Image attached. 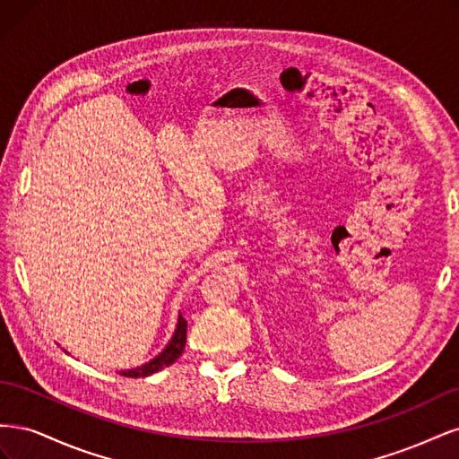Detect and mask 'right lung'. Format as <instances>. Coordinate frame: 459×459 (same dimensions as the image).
<instances>
[{
    "label": "right lung",
    "instance_id": "1",
    "mask_svg": "<svg viewBox=\"0 0 459 459\" xmlns=\"http://www.w3.org/2000/svg\"><path fill=\"white\" fill-rule=\"evenodd\" d=\"M186 335H187V322L182 317V314H179L176 329H174V335L169 341V344L164 346L162 352L152 359H149V362H145L143 366H137V368H132V369H122L120 375H124V377H135L137 379V377H149V375L157 373L164 368H169L170 364L176 362L179 356H182V352L186 349Z\"/></svg>",
    "mask_w": 459,
    "mask_h": 459
}]
</instances>
